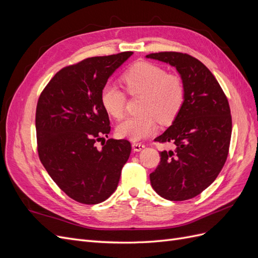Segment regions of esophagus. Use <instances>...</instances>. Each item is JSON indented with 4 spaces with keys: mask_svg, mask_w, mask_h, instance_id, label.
Segmentation results:
<instances>
[{
    "mask_svg": "<svg viewBox=\"0 0 258 258\" xmlns=\"http://www.w3.org/2000/svg\"><path fill=\"white\" fill-rule=\"evenodd\" d=\"M144 147H145V145L142 144V143H138V142H134V143H132V150H134L135 152L142 151Z\"/></svg>",
    "mask_w": 258,
    "mask_h": 258,
    "instance_id": "obj_1",
    "label": "esophagus"
}]
</instances>
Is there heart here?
Segmentation results:
<instances>
[{
	"label": "heart",
	"instance_id": "obj_1",
	"mask_svg": "<svg viewBox=\"0 0 258 258\" xmlns=\"http://www.w3.org/2000/svg\"><path fill=\"white\" fill-rule=\"evenodd\" d=\"M122 82L131 95L142 93V114L130 116L117 127V135L131 141H139L157 130V119L172 121L184 102L185 89L181 77L168 74L163 68L150 62H138L122 75ZM101 103L105 111L119 119L126 107V95L113 83H106L101 90Z\"/></svg>",
	"mask_w": 258,
	"mask_h": 258
}]
</instances>
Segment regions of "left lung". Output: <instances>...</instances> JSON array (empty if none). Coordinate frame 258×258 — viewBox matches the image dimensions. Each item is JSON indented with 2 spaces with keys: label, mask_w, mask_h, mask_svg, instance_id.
Masks as SVG:
<instances>
[{
  "label": "left lung",
  "mask_w": 258,
  "mask_h": 258,
  "mask_svg": "<svg viewBox=\"0 0 258 258\" xmlns=\"http://www.w3.org/2000/svg\"><path fill=\"white\" fill-rule=\"evenodd\" d=\"M146 58L174 67L185 89L172 124L155 139L174 144V150L159 153L151 184L165 199H190L214 182L227 159L232 128L228 100L210 70L189 54L163 51Z\"/></svg>",
  "instance_id": "1"
}]
</instances>
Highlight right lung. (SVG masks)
<instances>
[{
	"label": "right lung",
	"mask_w": 258,
	"mask_h": 258,
	"mask_svg": "<svg viewBox=\"0 0 258 258\" xmlns=\"http://www.w3.org/2000/svg\"><path fill=\"white\" fill-rule=\"evenodd\" d=\"M124 51L92 57L54 75L37 101V152L50 177L70 198L97 205L116 190L131 144L108 139L111 126L101 103V90L130 56Z\"/></svg>",
	"instance_id": "add662e5"
}]
</instances>
